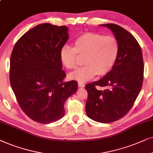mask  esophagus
Masks as SVG:
<instances>
[{"label":"esophagus","mask_w":153,"mask_h":153,"mask_svg":"<svg viewBox=\"0 0 153 153\" xmlns=\"http://www.w3.org/2000/svg\"><path fill=\"white\" fill-rule=\"evenodd\" d=\"M78 86L80 87H85V83L82 82H78Z\"/></svg>","instance_id":"1"}]
</instances>
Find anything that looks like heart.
<instances>
[{
  "mask_svg": "<svg viewBox=\"0 0 153 153\" xmlns=\"http://www.w3.org/2000/svg\"><path fill=\"white\" fill-rule=\"evenodd\" d=\"M119 54V43L115 36L97 33H85L74 40V48L64 45L60 50V59L67 69L75 68L78 54L85 56V66L70 74V78L85 82L95 75L109 73L115 65Z\"/></svg>",
  "mask_w": 153,
  "mask_h": 153,
  "instance_id": "obj_1",
  "label": "heart"
}]
</instances>
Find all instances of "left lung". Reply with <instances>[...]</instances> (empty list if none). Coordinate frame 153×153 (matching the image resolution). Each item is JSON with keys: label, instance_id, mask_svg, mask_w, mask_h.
Here are the masks:
<instances>
[{"label": "left lung", "instance_id": "1", "mask_svg": "<svg viewBox=\"0 0 153 153\" xmlns=\"http://www.w3.org/2000/svg\"><path fill=\"white\" fill-rule=\"evenodd\" d=\"M101 26L110 28L117 38L119 54L109 73L85 86V111L93 120L110 123L124 117L133 106L143 84L144 66L140 47L129 32L115 24ZM98 86L105 89L100 91Z\"/></svg>", "mask_w": 153, "mask_h": 153}]
</instances>
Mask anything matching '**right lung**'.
<instances>
[{"label":"right lung","instance_id":"obj_1","mask_svg":"<svg viewBox=\"0 0 153 153\" xmlns=\"http://www.w3.org/2000/svg\"><path fill=\"white\" fill-rule=\"evenodd\" d=\"M68 39L66 26L45 23L25 33L10 56V81L20 108L33 120L50 124L64 115V103L78 82H63L60 50Z\"/></svg>","mask_w":153,"mask_h":153}]
</instances>
